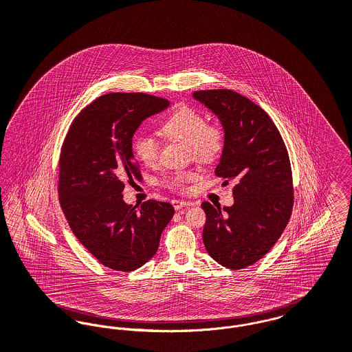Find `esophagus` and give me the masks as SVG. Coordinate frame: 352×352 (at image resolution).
<instances>
[{
  "label": "esophagus",
  "mask_w": 352,
  "mask_h": 352,
  "mask_svg": "<svg viewBox=\"0 0 352 352\" xmlns=\"http://www.w3.org/2000/svg\"><path fill=\"white\" fill-rule=\"evenodd\" d=\"M171 204L175 210H182L185 207L190 206V202H185V201H173Z\"/></svg>",
  "instance_id": "1"
}]
</instances>
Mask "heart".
<instances>
[{
	"mask_svg": "<svg viewBox=\"0 0 352 352\" xmlns=\"http://www.w3.org/2000/svg\"><path fill=\"white\" fill-rule=\"evenodd\" d=\"M161 133L170 141L187 145V154L199 164H212L225 147V130L219 124H206L205 116L194 107L182 106L161 124ZM138 160L146 166H155L160 161V144L150 135H140L134 142ZM194 171H181L167 179L171 187L184 190L187 182L195 179Z\"/></svg>",
	"mask_w": 352,
	"mask_h": 352,
	"instance_id": "b5f03b06",
	"label": "heart"
}]
</instances>
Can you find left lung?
I'll return each mask as SVG.
<instances>
[{
    "label": "left lung",
    "instance_id": "left-lung-1",
    "mask_svg": "<svg viewBox=\"0 0 352 352\" xmlns=\"http://www.w3.org/2000/svg\"><path fill=\"white\" fill-rule=\"evenodd\" d=\"M192 97L225 130L215 175L235 182L232 206L202 204L204 243L223 267L245 269L269 252L289 223L294 191L287 148L267 113L239 93L201 90Z\"/></svg>",
    "mask_w": 352,
    "mask_h": 352
}]
</instances>
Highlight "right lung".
Returning a JSON list of instances; mask_svg holds the SVG:
<instances>
[{
    "label": "right lung",
    "instance_id": "obj_1",
    "mask_svg": "<svg viewBox=\"0 0 352 352\" xmlns=\"http://www.w3.org/2000/svg\"><path fill=\"white\" fill-rule=\"evenodd\" d=\"M170 102L145 93H110L76 117L63 141L58 194L74 235L104 266L133 271L160 246L174 215L167 202L147 201L137 210L124 201V181L141 179L133 135L146 118Z\"/></svg>",
    "mask_w": 352,
    "mask_h": 352
}]
</instances>
